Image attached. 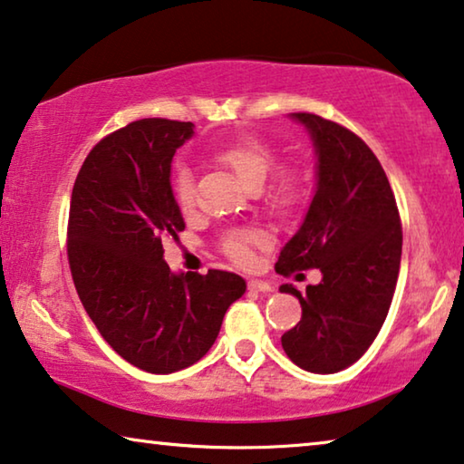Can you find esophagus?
<instances>
[{
	"mask_svg": "<svg viewBox=\"0 0 464 464\" xmlns=\"http://www.w3.org/2000/svg\"><path fill=\"white\" fill-rule=\"evenodd\" d=\"M247 287L252 289V292H262V294H266V292H271V283L268 281H262V279H250L247 281Z\"/></svg>",
	"mask_w": 464,
	"mask_h": 464,
	"instance_id": "34e87169",
	"label": "esophagus"
}]
</instances>
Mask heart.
<instances>
[{
    "instance_id": "1",
    "label": "heart",
    "mask_w": 464,
    "mask_h": 464,
    "mask_svg": "<svg viewBox=\"0 0 464 464\" xmlns=\"http://www.w3.org/2000/svg\"><path fill=\"white\" fill-rule=\"evenodd\" d=\"M214 158L227 169L235 172L246 188H260L266 181L268 172L273 170L275 158L273 151L265 143L254 140V137H239V140L227 141L214 150ZM172 193L179 208L188 212L196 202V185H193V175L189 169L179 166L172 177ZM302 196V185L298 175L294 172H283L276 177L271 189V202L275 208L289 210L298 204ZM262 237L256 231H233L225 237V252L231 256L235 262H247L252 256V246L260 244Z\"/></svg>"
}]
</instances>
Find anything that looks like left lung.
<instances>
[{"mask_svg": "<svg viewBox=\"0 0 464 464\" xmlns=\"http://www.w3.org/2000/svg\"><path fill=\"white\" fill-rule=\"evenodd\" d=\"M314 148V193L300 229L283 246L275 271L319 268L300 300L302 319L281 345L300 369L329 375L348 369L375 342L396 292L402 256L398 206L369 145L342 124L295 112Z\"/></svg>", "mask_w": 464, "mask_h": 464, "instance_id": "obj_1", "label": "left lung"}]
</instances>
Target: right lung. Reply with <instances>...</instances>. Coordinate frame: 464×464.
I'll return each instance as SVG.
<instances>
[{
	"label": "right lung",
	"instance_id": "right-lung-1",
	"mask_svg": "<svg viewBox=\"0 0 464 464\" xmlns=\"http://www.w3.org/2000/svg\"><path fill=\"white\" fill-rule=\"evenodd\" d=\"M193 122L135 121L89 151L72 188L68 262L89 319L137 369L169 375L217 342L246 281L227 271L172 273L162 239L185 220L170 185Z\"/></svg>",
	"mask_w": 464,
	"mask_h": 464
}]
</instances>
